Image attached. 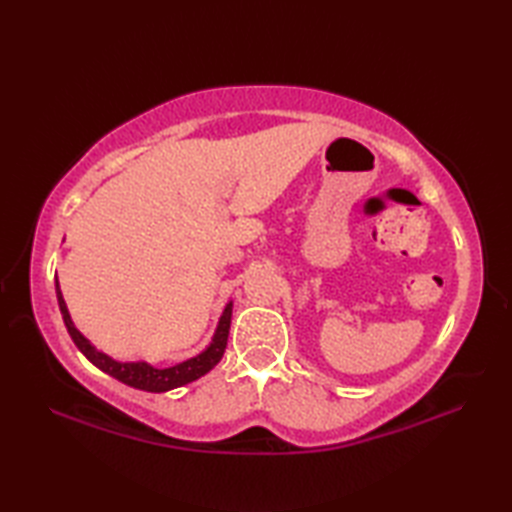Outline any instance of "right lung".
Segmentation results:
<instances>
[{
	"mask_svg": "<svg viewBox=\"0 0 512 512\" xmlns=\"http://www.w3.org/2000/svg\"><path fill=\"white\" fill-rule=\"evenodd\" d=\"M54 290H57V301H59V310H61L65 328H68V334L72 336L74 345L79 347V352L88 358L94 367H99L101 372L110 374L112 378L121 380V383L129 385V387L151 391V394H162V391L193 383V380H198L200 376L209 374L211 369L222 361L224 350H226V341H228V330H231L233 301L226 303V308L222 312L220 321H217V328L211 336V341L202 352L187 358V361L171 365V367H154L147 361H116V358L107 356L101 350H96V347L88 339H85V336L79 332V328L74 325V321L70 317V310H68V306H65V299L61 295L59 279H54Z\"/></svg>",
	"mask_w": 512,
	"mask_h": 512,
	"instance_id": "right-lung-1",
	"label": "right lung"
}]
</instances>
